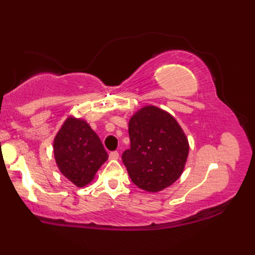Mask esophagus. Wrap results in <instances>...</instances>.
<instances>
[{
    "instance_id": "obj_1",
    "label": "esophagus",
    "mask_w": 255,
    "mask_h": 255,
    "mask_svg": "<svg viewBox=\"0 0 255 255\" xmlns=\"http://www.w3.org/2000/svg\"><path fill=\"white\" fill-rule=\"evenodd\" d=\"M118 158H119V153L117 151H112V152H110V159L117 160Z\"/></svg>"
}]
</instances>
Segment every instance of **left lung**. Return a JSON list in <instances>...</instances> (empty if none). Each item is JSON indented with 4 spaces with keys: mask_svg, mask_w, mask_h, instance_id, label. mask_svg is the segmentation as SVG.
<instances>
[{
    "mask_svg": "<svg viewBox=\"0 0 255 255\" xmlns=\"http://www.w3.org/2000/svg\"><path fill=\"white\" fill-rule=\"evenodd\" d=\"M130 148L122 159L132 183L147 192L172 185L184 170L188 141L170 114L154 106L141 108L129 122Z\"/></svg>",
    "mask_w": 255,
    "mask_h": 255,
    "instance_id": "obj_1",
    "label": "left lung"
}]
</instances>
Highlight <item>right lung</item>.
<instances>
[{"label": "right lung", "mask_w": 255, "mask_h": 255, "mask_svg": "<svg viewBox=\"0 0 255 255\" xmlns=\"http://www.w3.org/2000/svg\"><path fill=\"white\" fill-rule=\"evenodd\" d=\"M53 152L59 170L79 187L89 184L108 159L99 136L81 119L69 118L57 133Z\"/></svg>", "instance_id": "right-lung-1"}]
</instances>
